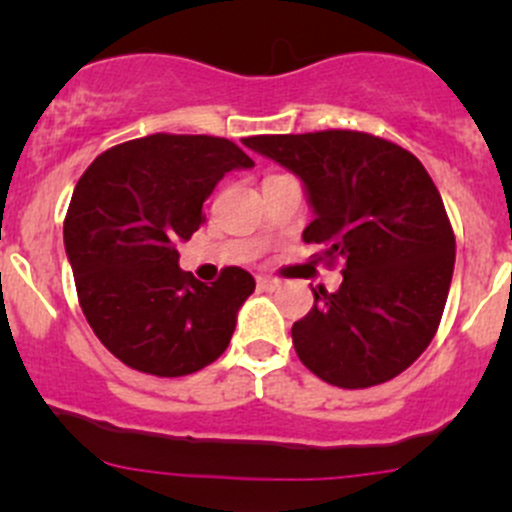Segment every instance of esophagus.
Masks as SVG:
<instances>
[{
    "instance_id": "obj_1",
    "label": "esophagus",
    "mask_w": 512,
    "mask_h": 512,
    "mask_svg": "<svg viewBox=\"0 0 512 512\" xmlns=\"http://www.w3.org/2000/svg\"><path fill=\"white\" fill-rule=\"evenodd\" d=\"M280 287V282L272 280V277H257V289L260 292H272V289Z\"/></svg>"
}]
</instances>
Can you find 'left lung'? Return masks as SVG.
Instances as JSON below:
<instances>
[{
    "label": "left lung",
    "mask_w": 512,
    "mask_h": 512,
    "mask_svg": "<svg viewBox=\"0 0 512 512\" xmlns=\"http://www.w3.org/2000/svg\"><path fill=\"white\" fill-rule=\"evenodd\" d=\"M302 180L314 220L302 240L344 260L337 292L312 289L294 322L302 364L327 384H384L431 344L451 289L456 237L421 160L359 131L245 138Z\"/></svg>",
    "instance_id": "1"
}]
</instances>
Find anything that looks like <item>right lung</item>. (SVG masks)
I'll use <instances>...</instances> for the list:
<instances>
[{
  "label": "right lung",
  "instance_id": "add662e5",
  "mask_svg": "<svg viewBox=\"0 0 512 512\" xmlns=\"http://www.w3.org/2000/svg\"><path fill=\"white\" fill-rule=\"evenodd\" d=\"M252 158L227 138L156 136L121 143L86 168L64 220L81 309L103 347L131 369L185 376L230 344L255 292L240 267L213 285L180 270L178 245L203 223V203Z\"/></svg>",
  "mask_w": 512,
  "mask_h": 512
}]
</instances>
